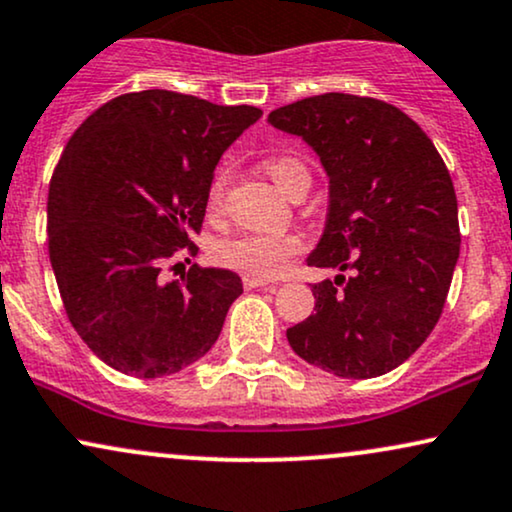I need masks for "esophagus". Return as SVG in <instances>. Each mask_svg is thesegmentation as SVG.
<instances>
[{
	"label": "esophagus",
	"instance_id": "1",
	"mask_svg": "<svg viewBox=\"0 0 512 512\" xmlns=\"http://www.w3.org/2000/svg\"><path fill=\"white\" fill-rule=\"evenodd\" d=\"M269 283V279H262V276H243V286L248 288V291H252V288H262V286H267Z\"/></svg>",
	"mask_w": 512,
	"mask_h": 512
}]
</instances>
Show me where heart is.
Returning a JSON list of instances; mask_svg holds the SVG:
<instances>
[{
  "mask_svg": "<svg viewBox=\"0 0 512 512\" xmlns=\"http://www.w3.org/2000/svg\"><path fill=\"white\" fill-rule=\"evenodd\" d=\"M264 174L274 181V186L283 195H291L298 188H310V169L300 157L293 155H274L262 162ZM226 186H229V171L219 169L209 186V205L219 209L224 202ZM300 250V240L288 233H240L236 238L224 240L217 248V257L221 264L236 269V272L250 276L279 274L291 255Z\"/></svg>",
  "mask_w": 512,
  "mask_h": 512,
  "instance_id": "1",
  "label": "heart"
}]
</instances>
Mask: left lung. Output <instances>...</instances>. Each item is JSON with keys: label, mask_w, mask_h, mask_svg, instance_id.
Here are the masks:
<instances>
[{"label": "left lung", "mask_w": 512, "mask_h": 512, "mask_svg": "<svg viewBox=\"0 0 512 512\" xmlns=\"http://www.w3.org/2000/svg\"><path fill=\"white\" fill-rule=\"evenodd\" d=\"M267 121L322 162L329 209L307 264L341 272L312 286L317 312L288 343L336 377H381L427 341L446 303L460 255L451 174L410 116L372 97L326 92Z\"/></svg>", "instance_id": "1"}]
</instances>
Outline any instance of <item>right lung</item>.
Wrapping results in <instances>:
<instances>
[{
  "label": "right lung",
  "mask_w": 512,
  "mask_h": 512,
  "mask_svg": "<svg viewBox=\"0 0 512 512\" xmlns=\"http://www.w3.org/2000/svg\"><path fill=\"white\" fill-rule=\"evenodd\" d=\"M262 116L171 90L116 97L64 147L47 197L49 262L73 329L116 372L159 379L217 343L243 281L166 260L205 219L221 155ZM178 267V264H176Z\"/></svg>",
  "instance_id": "add662e5"
}]
</instances>
